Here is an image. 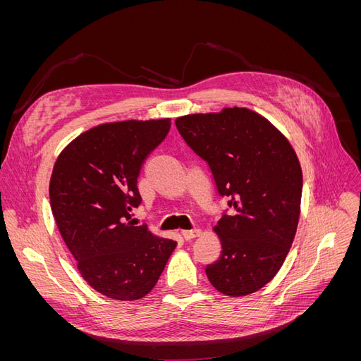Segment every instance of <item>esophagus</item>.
I'll return each mask as SVG.
<instances>
[{
  "instance_id": "34e87169",
  "label": "esophagus",
  "mask_w": 361,
  "mask_h": 361,
  "mask_svg": "<svg viewBox=\"0 0 361 361\" xmlns=\"http://www.w3.org/2000/svg\"><path fill=\"white\" fill-rule=\"evenodd\" d=\"M200 235V228H191V231H182V238L185 241H191V239L197 238Z\"/></svg>"
}]
</instances>
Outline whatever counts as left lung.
Returning a JSON list of instances; mask_svg holds the SVG:
<instances>
[{"mask_svg":"<svg viewBox=\"0 0 361 361\" xmlns=\"http://www.w3.org/2000/svg\"><path fill=\"white\" fill-rule=\"evenodd\" d=\"M176 128L207 164L218 195L228 199L215 227L221 255L204 268L206 276L231 297L253 293L277 274L297 232L298 158L265 117L247 108L183 116Z\"/></svg>","mask_w":361,"mask_h":361,"instance_id":"8db88e82","label":"left lung"}]
</instances>
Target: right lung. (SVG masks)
Masks as SVG:
<instances>
[{"label": "right lung", "mask_w": 361, "mask_h": 361, "mask_svg": "<svg viewBox=\"0 0 361 361\" xmlns=\"http://www.w3.org/2000/svg\"><path fill=\"white\" fill-rule=\"evenodd\" d=\"M170 125L162 118L96 126L76 137L54 166L49 202L60 235L82 279L105 297L143 298L176 247L130 221L141 204L140 171Z\"/></svg>", "instance_id": "add662e5"}]
</instances>
